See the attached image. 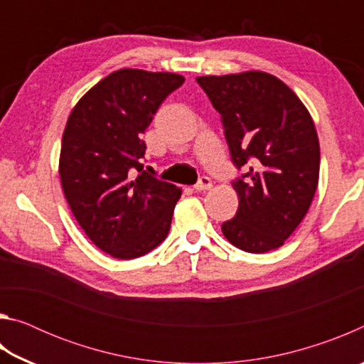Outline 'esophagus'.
<instances>
[{
  "instance_id": "esophagus-1",
  "label": "esophagus",
  "mask_w": 364,
  "mask_h": 364,
  "mask_svg": "<svg viewBox=\"0 0 364 364\" xmlns=\"http://www.w3.org/2000/svg\"><path fill=\"white\" fill-rule=\"evenodd\" d=\"M212 188V180L208 176H200L199 181L194 184L196 191H208Z\"/></svg>"
}]
</instances>
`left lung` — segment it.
Listing matches in <instances>:
<instances>
[{"label": "left lung", "mask_w": 364, "mask_h": 364, "mask_svg": "<svg viewBox=\"0 0 364 364\" xmlns=\"http://www.w3.org/2000/svg\"><path fill=\"white\" fill-rule=\"evenodd\" d=\"M221 117L239 197L225 237L249 254L281 247L310 208L319 178L315 123L297 95L269 73L197 77Z\"/></svg>", "instance_id": "left-lung-1"}]
</instances>
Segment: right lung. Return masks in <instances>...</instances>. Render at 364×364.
<instances>
[{
    "instance_id": "add662e5",
    "label": "right lung",
    "mask_w": 364,
    "mask_h": 364,
    "mask_svg": "<svg viewBox=\"0 0 364 364\" xmlns=\"http://www.w3.org/2000/svg\"><path fill=\"white\" fill-rule=\"evenodd\" d=\"M183 83L176 73L117 70L67 120L59 160L65 199L86 236L120 260L156 249L170 231L181 189L144 170L143 133Z\"/></svg>"
}]
</instances>
